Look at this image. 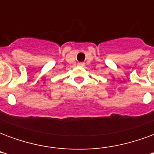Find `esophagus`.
<instances>
[{"mask_svg": "<svg viewBox=\"0 0 154 154\" xmlns=\"http://www.w3.org/2000/svg\"><path fill=\"white\" fill-rule=\"evenodd\" d=\"M77 66H78V67H84V66H85V63H77Z\"/></svg>", "mask_w": 154, "mask_h": 154, "instance_id": "1", "label": "esophagus"}]
</instances>
